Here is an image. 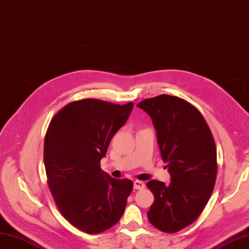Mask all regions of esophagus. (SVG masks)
I'll use <instances>...</instances> for the list:
<instances>
[{"instance_id":"34e87169","label":"esophagus","mask_w":249,"mask_h":249,"mask_svg":"<svg viewBox=\"0 0 249 249\" xmlns=\"http://www.w3.org/2000/svg\"><path fill=\"white\" fill-rule=\"evenodd\" d=\"M133 187H134V189H142V188H144V183L142 181L136 180L133 182Z\"/></svg>"}]
</instances>
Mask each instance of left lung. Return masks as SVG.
<instances>
[{"label":"left lung","instance_id":"8db88e82","mask_svg":"<svg viewBox=\"0 0 249 249\" xmlns=\"http://www.w3.org/2000/svg\"><path fill=\"white\" fill-rule=\"evenodd\" d=\"M151 118L171 183L150 180L155 201L150 224L175 233L196 221L207 205L217 177V149L200 112L177 96L160 94L137 105Z\"/></svg>","mask_w":249,"mask_h":249}]
</instances>
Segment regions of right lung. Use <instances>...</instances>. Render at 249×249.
Masks as SVG:
<instances>
[{"label": "right lung", "mask_w": 249, "mask_h": 249, "mask_svg": "<svg viewBox=\"0 0 249 249\" xmlns=\"http://www.w3.org/2000/svg\"><path fill=\"white\" fill-rule=\"evenodd\" d=\"M132 109L133 103L85 99L65 106L49 125L44 147L48 184L65 219L83 232H104L124 213L133 182L111 177L100 161Z\"/></svg>", "instance_id": "obj_1"}]
</instances>
